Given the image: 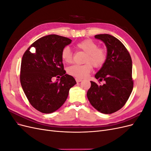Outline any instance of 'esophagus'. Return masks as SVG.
I'll use <instances>...</instances> for the list:
<instances>
[{
	"label": "esophagus",
	"instance_id": "esophagus-1",
	"mask_svg": "<svg viewBox=\"0 0 151 151\" xmlns=\"http://www.w3.org/2000/svg\"><path fill=\"white\" fill-rule=\"evenodd\" d=\"M76 81L77 83H80V82H81V81H82V79H78V78H76Z\"/></svg>",
	"mask_w": 151,
	"mask_h": 151
}]
</instances>
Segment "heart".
<instances>
[{"mask_svg": "<svg viewBox=\"0 0 151 151\" xmlns=\"http://www.w3.org/2000/svg\"><path fill=\"white\" fill-rule=\"evenodd\" d=\"M76 47L86 53L84 64H74L67 68V73L78 79H83L88 76L94 68L102 67L107 59V50L104 47H99L98 43L91 39H87L76 45ZM62 60L66 63L72 61V53L70 48L65 47L61 52Z\"/></svg>", "mask_w": 151, "mask_h": 151, "instance_id": "heart-1", "label": "heart"}]
</instances>
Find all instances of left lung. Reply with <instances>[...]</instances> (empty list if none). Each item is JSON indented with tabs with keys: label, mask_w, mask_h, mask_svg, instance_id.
Instances as JSON below:
<instances>
[{
	"label": "left lung",
	"mask_w": 151,
	"mask_h": 151,
	"mask_svg": "<svg viewBox=\"0 0 151 151\" xmlns=\"http://www.w3.org/2000/svg\"><path fill=\"white\" fill-rule=\"evenodd\" d=\"M94 37L101 40L107 48V59L97 74L98 85L91 81L87 96L91 105L104 114H111L120 109L129 99L134 88L132 62L130 55L120 41L108 34Z\"/></svg>",
	"instance_id": "left-lung-1"
}]
</instances>
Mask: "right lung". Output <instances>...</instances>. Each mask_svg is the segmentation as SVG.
<instances>
[{"label": "right lung", "mask_w": 151, "mask_h": 151, "mask_svg": "<svg viewBox=\"0 0 151 151\" xmlns=\"http://www.w3.org/2000/svg\"><path fill=\"white\" fill-rule=\"evenodd\" d=\"M72 40L64 36L50 35L31 44L22 58L20 82L29 103L38 111L51 113L65 103L75 79L65 74L61 52ZM34 47L35 53L30 52ZM53 77L60 81L52 82Z\"/></svg>", "instance_id": "right-lung-1"}]
</instances>
